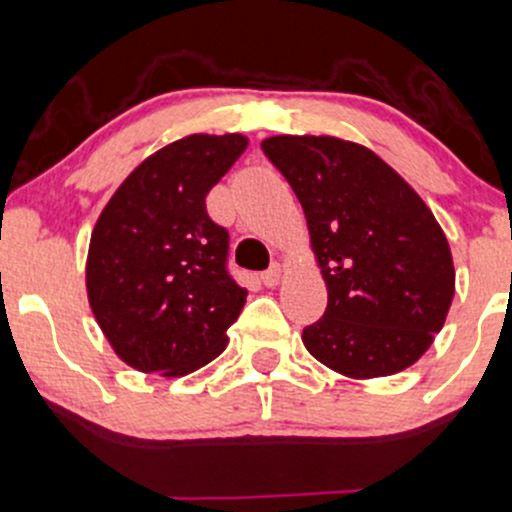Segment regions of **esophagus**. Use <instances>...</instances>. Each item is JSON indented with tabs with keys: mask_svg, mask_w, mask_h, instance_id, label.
I'll list each match as a JSON object with an SVG mask.
<instances>
[{
	"mask_svg": "<svg viewBox=\"0 0 512 512\" xmlns=\"http://www.w3.org/2000/svg\"><path fill=\"white\" fill-rule=\"evenodd\" d=\"M279 279H282V267H279V265H272L270 270L260 274V282L265 284V287H277Z\"/></svg>",
	"mask_w": 512,
	"mask_h": 512,
	"instance_id": "obj_1",
	"label": "esophagus"
}]
</instances>
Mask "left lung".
<instances>
[{
	"label": "left lung",
	"mask_w": 512,
	"mask_h": 512,
	"mask_svg": "<svg viewBox=\"0 0 512 512\" xmlns=\"http://www.w3.org/2000/svg\"><path fill=\"white\" fill-rule=\"evenodd\" d=\"M304 208L328 289L306 351L348 378L410 368L454 299L449 242L427 203L368 147L279 134L262 142Z\"/></svg>",
	"instance_id": "8db88e82"
}]
</instances>
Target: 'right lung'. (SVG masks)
I'll use <instances>...</instances> for the list:
<instances>
[{"label": "right lung", "instance_id": "add662e5", "mask_svg": "<svg viewBox=\"0 0 512 512\" xmlns=\"http://www.w3.org/2000/svg\"><path fill=\"white\" fill-rule=\"evenodd\" d=\"M242 134H188L144 159L90 235L85 287L112 351L142 373L179 378L228 346L245 306L228 272L230 238L208 191L245 152Z\"/></svg>", "mask_w": 512, "mask_h": 512}]
</instances>
